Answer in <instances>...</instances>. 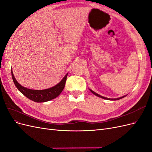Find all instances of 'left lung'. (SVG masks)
<instances>
[{
    "label": "left lung",
    "instance_id": "obj_1",
    "mask_svg": "<svg viewBox=\"0 0 152 152\" xmlns=\"http://www.w3.org/2000/svg\"><path fill=\"white\" fill-rule=\"evenodd\" d=\"M90 91H91V92L92 93H93L94 94H95L96 96H98V97H100V98H103V99H108V100H118V99H122V98H124L126 96H122V97H121V98H115V99H110V98H105V97H103V96H100V95H99V94H98L97 93H94V91H93L92 90H91L90 89Z\"/></svg>",
    "mask_w": 152,
    "mask_h": 152
}]
</instances>
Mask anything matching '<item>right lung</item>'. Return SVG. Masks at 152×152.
Instances as JSON below:
<instances>
[{
	"label": "right lung",
	"instance_id": "right-lung-1",
	"mask_svg": "<svg viewBox=\"0 0 152 152\" xmlns=\"http://www.w3.org/2000/svg\"><path fill=\"white\" fill-rule=\"evenodd\" d=\"M11 75L14 83H15L17 89L19 90L23 94L25 95L26 98L34 101L35 102L42 103L48 102V101L54 99L55 98L58 97V96L60 94V93L63 90L64 87H65L68 73L64 77L63 79L59 84L53 87H50L49 89L44 90H33L27 89L26 87H23L18 83L17 80H16L15 76L13 75L12 70Z\"/></svg>",
	"mask_w": 152,
	"mask_h": 152
}]
</instances>
